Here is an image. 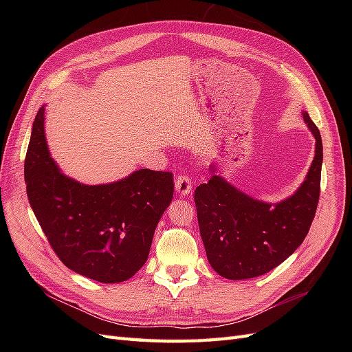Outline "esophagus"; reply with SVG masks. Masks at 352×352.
I'll return each mask as SVG.
<instances>
[{"instance_id": "obj_1", "label": "esophagus", "mask_w": 352, "mask_h": 352, "mask_svg": "<svg viewBox=\"0 0 352 352\" xmlns=\"http://www.w3.org/2000/svg\"><path fill=\"white\" fill-rule=\"evenodd\" d=\"M175 186L180 195H188L190 190H192L194 184H192V180H190V177H188L185 175H179V176H176Z\"/></svg>"}]
</instances>
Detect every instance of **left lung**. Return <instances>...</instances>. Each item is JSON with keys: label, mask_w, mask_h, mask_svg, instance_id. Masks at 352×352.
<instances>
[{"label": "left lung", "mask_w": 352, "mask_h": 352, "mask_svg": "<svg viewBox=\"0 0 352 352\" xmlns=\"http://www.w3.org/2000/svg\"><path fill=\"white\" fill-rule=\"evenodd\" d=\"M302 116L316 138V155L292 197L272 206L241 192L217 175L195 189L207 258L223 278L242 280L269 273L300 247L310 230L320 197L323 144L310 116L307 111Z\"/></svg>", "instance_id": "left-lung-1"}]
</instances>
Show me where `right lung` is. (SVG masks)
Listing matches in <instances>:
<instances>
[{
    "label": "right lung",
    "instance_id": "1",
    "mask_svg": "<svg viewBox=\"0 0 352 352\" xmlns=\"http://www.w3.org/2000/svg\"><path fill=\"white\" fill-rule=\"evenodd\" d=\"M25 180L30 207L57 257L101 283L124 282L145 264L175 189L172 173L148 168L94 186L65 176L50 157L44 109L32 127Z\"/></svg>",
    "mask_w": 352,
    "mask_h": 352
}]
</instances>
